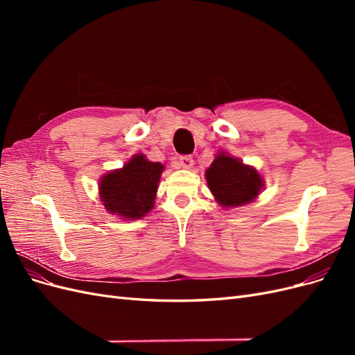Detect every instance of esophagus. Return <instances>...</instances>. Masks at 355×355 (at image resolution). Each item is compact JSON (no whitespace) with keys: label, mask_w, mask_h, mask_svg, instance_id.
Returning a JSON list of instances; mask_svg holds the SVG:
<instances>
[{"label":"esophagus","mask_w":355,"mask_h":355,"mask_svg":"<svg viewBox=\"0 0 355 355\" xmlns=\"http://www.w3.org/2000/svg\"><path fill=\"white\" fill-rule=\"evenodd\" d=\"M178 164L182 168H191L192 166H194V158H192L191 155H180L178 159Z\"/></svg>","instance_id":"obj_1"}]
</instances>
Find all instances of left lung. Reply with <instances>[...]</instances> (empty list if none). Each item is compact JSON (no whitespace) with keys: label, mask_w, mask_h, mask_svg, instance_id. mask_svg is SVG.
Listing matches in <instances>:
<instances>
[{"label":"left lung","mask_w":355,"mask_h":355,"mask_svg":"<svg viewBox=\"0 0 355 355\" xmlns=\"http://www.w3.org/2000/svg\"><path fill=\"white\" fill-rule=\"evenodd\" d=\"M213 196L223 207H237L250 202L263 187L259 173L240 159L219 154L206 170Z\"/></svg>","instance_id":"8db88e82"}]
</instances>
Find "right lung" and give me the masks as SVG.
I'll return each mask as SVG.
<instances>
[{"instance_id":"add662e5","label":"right lung","mask_w":355,"mask_h":355,"mask_svg":"<svg viewBox=\"0 0 355 355\" xmlns=\"http://www.w3.org/2000/svg\"><path fill=\"white\" fill-rule=\"evenodd\" d=\"M163 164L135 155L121 170L110 171L101 180L105 209L124 219H139L154 207V198Z\"/></svg>"}]
</instances>
